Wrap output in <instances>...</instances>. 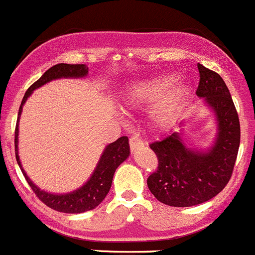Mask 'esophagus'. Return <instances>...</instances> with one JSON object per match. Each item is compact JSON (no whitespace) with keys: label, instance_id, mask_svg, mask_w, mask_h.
<instances>
[{"label":"esophagus","instance_id":"1","mask_svg":"<svg viewBox=\"0 0 255 255\" xmlns=\"http://www.w3.org/2000/svg\"><path fill=\"white\" fill-rule=\"evenodd\" d=\"M142 145H143V141L141 140V138H138L137 136H132V137L130 138V147L132 151H135L136 148H138Z\"/></svg>","mask_w":255,"mask_h":255}]
</instances>
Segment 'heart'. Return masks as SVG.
<instances>
[{"label": "heart", "mask_w": 255, "mask_h": 255, "mask_svg": "<svg viewBox=\"0 0 255 255\" xmlns=\"http://www.w3.org/2000/svg\"><path fill=\"white\" fill-rule=\"evenodd\" d=\"M190 87L182 80H175L172 74L158 75L131 83L127 88L124 102L128 108L138 109L152 104L151 122L156 128H168L187 103Z\"/></svg>", "instance_id": "obj_1"}]
</instances>
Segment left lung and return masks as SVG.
<instances>
[{
	"label": "left lung",
	"mask_w": 255,
	"mask_h": 255,
	"mask_svg": "<svg viewBox=\"0 0 255 255\" xmlns=\"http://www.w3.org/2000/svg\"><path fill=\"white\" fill-rule=\"evenodd\" d=\"M197 67L196 94L216 118L213 143L205 150L190 147L181 130L150 143L158 167L148 176L147 187L156 200L171 207L201 205L218 195L231 178L241 142L238 114L226 83L213 70L200 63Z\"/></svg>",
	"instance_id": "left-lung-1"
}]
</instances>
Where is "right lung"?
<instances>
[{"label": "right lung", "mask_w": 255, "mask_h": 255, "mask_svg": "<svg viewBox=\"0 0 255 255\" xmlns=\"http://www.w3.org/2000/svg\"><path fill=\"white\" fill-rule=\"evenodd\" d=\"M88 67L85 64H65L59 63L57 65H53L52 68L47 70L44 74L37 80L36 83L28 88V90L24 94L22 99L21 107L18 110V119L16 124V132H14V150H16V160L23 173L24 178L27 180L28 185L36 193L37 197L42 201L44 205L50 207L52 210L58 211L63 213H83L87 211L94 210L95 207L103 202L107 195L109 193L110 187L113 183L115 170L119 167L120 163L124 162L130 155V146H128V138L127 136H122L114 142L109 143L103 151L102 156L99 158L97 167L93 171L89 180L75 191L68 193H50L47 191H43L37 187L31 178L27 176L26 171L22 167L21 160L18 156V125L19 118H21L22 109H23L24 103L27 102L32 95L33 90L38 89L42 85L52 82L55 79H62V78H85L88 75Z\"/></svg>", "instance_id": "right-lung-1"}]
</instances>
